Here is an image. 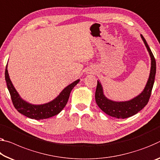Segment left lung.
<instances>
[{
	"label": "left lung",
	"instance_id": "1",
	"mask_svg": "<svg viewBox=\"0 0 160 160\" xmlns=\"http://www.w3.org/2000/svg\"><path fill=\"white\" fill-rule=\"evenodd\" d=\"M141 38L151 58L150 73H149L148 80L142 92L132 100L117 102V101L111 100L105 97V95H104L102 86L100 81L98 80L97 88L95 91L96 103L104 112L111 117L118 119L130 118V117L135 115L142 109L145 107L149 100V98H150L156 74V61L150 48H149L148 44L147 43V41L142 36V35H141Z\"/></svg>",
	"mask_w": 160,
	"mask_h": 160
}]
</instances>
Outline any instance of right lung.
<instances>
[{
    "mask_svg": "<svg viewBox=\"0 0 160 160\" xmlns=\"http://www.w3.org/2000/svg\"><path fill=\"white\" fill-rule=\"evenodd\" d=\"M5 78H6L8 89L11 95L12 102L15 108L22 115L37 120L51 118L61 112L62 109L66 105L71 90L80 82V80L78 79L68 85L54 100L49 102L42 104V105H33L22 99L16 88H14L10 79L8 72V64L6 65V72H5Z\"/></svg>",
    "mask_w": 160,
    "mask_h": 160,
    "instance_id": "obj_1",
    "label": "right lung"
}]
</instances>
